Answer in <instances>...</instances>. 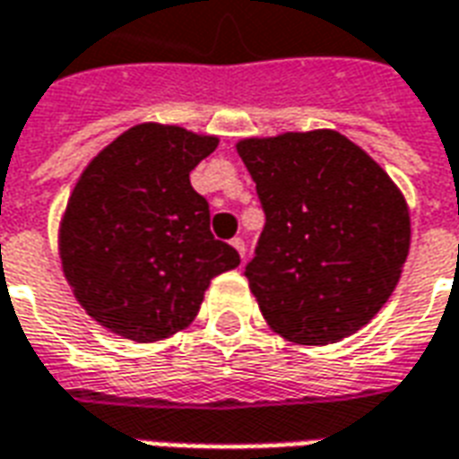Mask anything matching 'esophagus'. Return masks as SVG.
<instances>
[{"label":"esophagus","mask_w":459,"mask_h":459,"mask_svg":"<svg viewBox=\"0 0 459 459\" xmlns=\"http://www.w3.org/2000/svg\"><path fill=\"white\" fill-rule=\"evenodd\" d=\"M230 246H233V248L238 250L240 258L246 255V240H243V238H233V240H230Z\"/></svg>","instance_id":"esophagus-1"}]
</instances>
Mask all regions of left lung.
<instances>
[{
	"label": "left lung",
	"mask_w": 459,
	"mask_h": 459,
	"mask_svg": "<svg viewBox=\"0 0 459 459\" xmlns=\"http://www.w3.org/2000/svg\"><path fill=\"white\" fill-rule=\"evenodd\" d=\"M265 226L246 278L260 312L298 344L364 327L401 278L411 219L391 177L334 130L238 142Z\"/></svg>",
	"instance_id": "obj_1"
}]
</instances>
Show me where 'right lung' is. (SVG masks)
Returning a JSON list of instances; mask_svg holds the SVG:
<instances>
[{
  "label": "right lung",
  "instance_id": "add662e5",
  "mask_svg": "<svg viewBox=\"0 0 459 459\" xmlns=\"http://www.w3.org/2000/svg\"><path fill=\"white\" fill-rule=\"evenodd\" d=\"M216 137L144 122L108 144L75 184L61 260L85 312L132 342H157L196 317L211 278L240 263L213 238L209 201L189 171Z\"/></svg>",
  "mask_w": 459,
  "mask_h": 459
}]
</instances>
